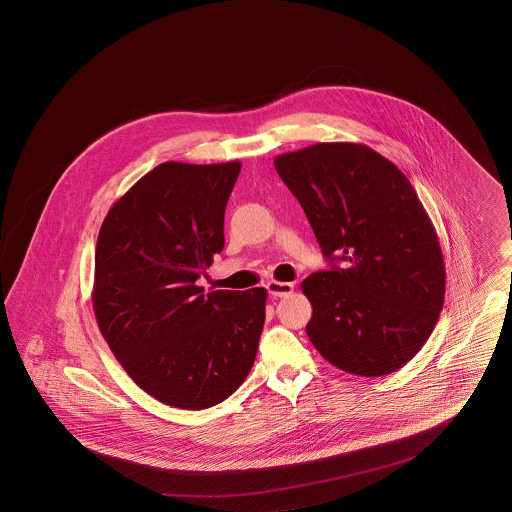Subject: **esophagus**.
Segmentation results:
<instances>
[{
  "instance_id": "obj_1",
  "label": "esophagus",
  "mask_w": 512,
  "mask_h": 512,
  "mask_svg": "<svg viewBox=\"0 0 512 512\" xmlns=\"http://www.w3.org/2000/svg\"><path fill=\"white\" fill-rule=\"evenodd\" d=\"M267 290L272 297H288L293 293L292 282H276V280H270L267 282Z\"/></svg>"
}]
</instances>
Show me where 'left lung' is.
Listing matches in <instances>:
<instances>
[{
    "instance_id": "left-lung-1",
    "label": "left lung",
    "mask_w": 512,
    "mask_h": 512,
    "mask_svg": "<svg viewBox=\"0 0 512 512\" xmlns=\"http://www.w3.org/2000/svg\"><path fill=\"white\" fill-rule=\"evenodd\" d=\"M274 167L332 263L301 284L313 305L311 343L357 376L407 365L430 338L445 295L438 234L407 176L349 142L284 153Z\"/></svg>"
}]
</instances>
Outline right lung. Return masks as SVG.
<instances>
[{
	"mask_svg": "<svg viewBox=\"0 0 512 512\" xmlns=\"http://www.w3.org/2000/svg\"><path fill=\"white\" fill-rule=\"evenodd\" d=\"M240 161H169L142 176L99 228L94 313L126 374L157 401L209 409L244 384L267 290L203 293L195 280L224 247Z\"/></svg>",
	"mask_w": 512,
	"mask_h": 512,
	"instance_id": "right-lung-1",
	"label": "right lung"
}]
</instances>
